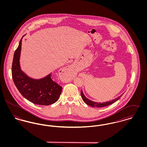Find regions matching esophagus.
Wrapping results in <instances>:
<instances>
[{
	"label": "esophagus",
	"mask_w": 147,
	"mask_h": 147,
	"mask_svg": "<svg viewBox=\"0 0 147 147\" xmlns=\"http://www.w3.org/2000/svg\"><path fill=\"white\" fill-rule=\"evenodd\" d=\"M64 72H67V73H71V71H72V68L71 67H68L67 68H66L65 69H64Z\"/></svg>",
	"instance_id": "obj_1"
}]
</instances>
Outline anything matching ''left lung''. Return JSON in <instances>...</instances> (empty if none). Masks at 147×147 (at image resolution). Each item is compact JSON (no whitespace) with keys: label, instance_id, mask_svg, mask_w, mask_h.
Returning a JSON list of instances; mask_svg holds the SVG:
<instances>
[{"label":"left lung","instance_id":"1","mask_svg":"<svg viewBox=\"0 0 147 147\" xmlns=\"http://www.w3.org/2000/svg\"><path fill=\"white\" fill-rule=\"evenodd\" d=\"M123 94H122V95H121L119 96L118 98L114 99V100H112L111 101H107V102H103V103H100V102H94V101H91L90 100L88 99V98H86L85 96L84 95V94H83V92L82 90L81 91V96L83 98V101L85 102V103H86L87 105H89L91 107H105L106 106H108V105H111L113 103H114L115 102H116L117 100H118L119 98H121L122 95Z\"/></svg>","mask_w":147,"mask_h":147}]
</instances>
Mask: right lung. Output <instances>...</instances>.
Wrapping results in <instances>:
<instances>
[{
    "mask_svg": "<svg viewBox=\"0 0 147 147\" xmlns=\"http://www.w3.org/2000/svg\"><path fill=\"white\" fill-rule=\"evenodd\" d=\"M22 37L15 51L12 63L11 73L14 84L21 95L33 104L40 105L54 104L59 98L62 87L53 80L52 74L42 79H34L21 70L19 59Z\"/></svg>",
    "mask_w": 147,
    "mask_h": 147,
    "instance_id": "add662e5",
    "label": "right lung"
}]
</instances>
